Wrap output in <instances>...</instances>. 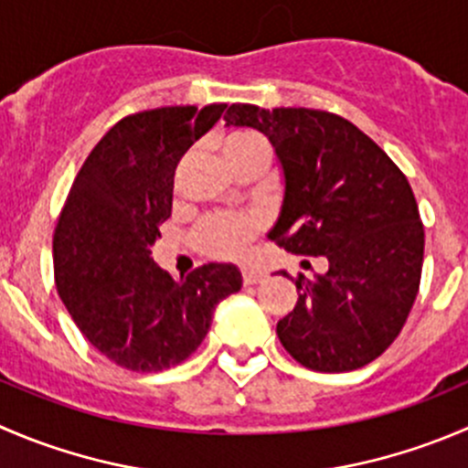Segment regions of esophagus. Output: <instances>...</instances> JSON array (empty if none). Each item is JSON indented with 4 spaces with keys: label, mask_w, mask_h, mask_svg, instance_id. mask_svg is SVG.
I'll return each instance as SVG.
<instances>
[{
    "label": "esophagus",
    "mask_w": 468,
    "mask_h": 468,
    "mask_svg": "<svg viewBox=\"0 0 468 468\" xmlns=\"http://www.w3.org/2000/svg\"><path fill=\"white\" fill-rule=\"evenodd\" d=\"M242 281H244V285L261 283L262 274H261V271H256V270H244V271H242Z\"/></svg>",
    "instance_id": "esophagus-1"
}]
</instances>
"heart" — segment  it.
Here are the masks:
<instances>
[{
	"label": "heart",
	"mask_w": 468,
	"mask_h": 468,
	"mask_svg": "<svg viewBox=\"0 0 468 468\" xmlns=\"http://www.w3.org/2000/svg\"><path fill=\"white\" fill-rule=\"evenodd\" d=\"M219 151L226 165L233 171L244 166L270 165V142L253 130H230L219 139ZM262 221L256 215H221L203 221L194 233V244L198 251L219 261H239L249 253V247L261 233Z\"/></svg>",
	"instance_id": "1"
}]
</instances>
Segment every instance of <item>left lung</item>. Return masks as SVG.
<instances>
[{
	"instance_id": "8db88e82",
	"label": "left lung",
	"mask_w": 468,
	"mask_h": 468,
	"mask_svg": "<svg viewBox=\"0 0 468 468\" xmlns=\"http://www.w3.org/2000/svg\"><path fill=\"white\" fill-rule=\"evenodd\" d=\"M224 119L267 134L283 166L271 242L329 262L324 274L294 279L297 303L276 324L281 345L317 373L375 361L405 326L423 270L425 230L407 176L338 113L230 104Z\"/></svg>"
}]
</instances>
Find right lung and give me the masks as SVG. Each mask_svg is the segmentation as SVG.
Here are the masks:
<instances>
[{"label": "right lung", "mask_w": 468, "mask_h": 468, "mask_svg": "<svg viewBox=\"0 0 468 468\" xmlns=\"http://www.w3.org/2000/svg\"><path fill=\"white\" fill-rule=\"evenodd\" d=\"M226 104L130 113L89 153L54 230V281L84 338L121 368L157 373L197 352L217 303L242 288L235 265L174 281L151 247L171 217L180 157Z\"/></svg>", "instance_id": "add662e5"}]
</instances>
